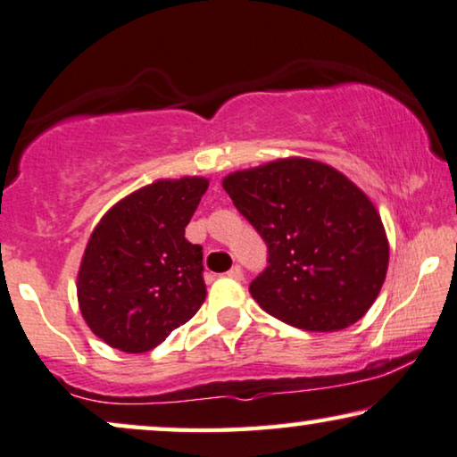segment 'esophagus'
Here are the masks:
<instances>
[{"label": "esophagus", "instance_id": "obj_1", "mask_svg": "<svg viewBox=\"0 0 457 457\" xmlns=\"http://www.w3.org/2000/svg\"><path fill=\"white\" fill-rule=\"evenodd\" d=\"M228 276H229V278H234V279H245V271H242V267H240V265H234L232 270L228 271Z\"/></svg>", "mask_w": 457, "mask_h": 457}]
</instances>
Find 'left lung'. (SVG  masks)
Wrapping results in <instances>:
<instances>
[{
  "label": "left lung",
  "instance_id": "left-lung-1",
  "mask_svg": "<svg viewBox=\"0 0 457 457\" xmlns=\"http://www.w3.org/2000/svg\"><path fill=\"white\" fill-rule=\"evenodd\" d=\"M223 190L267 245L251 282L261 309L301 330L334 332L368 313L385 284L378 211L349 178L312 158L229 173Z\"/></svg>",
  "mask_w": 457,
  "mask_h": 457
}]
</instances>
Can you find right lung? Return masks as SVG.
Here are the masks:
<instances>
[{
    "label": "right lung",
    "mask_w": 457,
    "mask_h": 457,
    "mask_svg": "<svg viewBox=\"0 0 457 457\" xmlns=\"http://www.w3.org/2000/svg\"><path fill=\"white\" fill-rule=\"evenodd\" d=\"M206 187L204 178L158 179L119 200L91 232L79 309L112 349H154L204 303L203 246L186 240V225Z\"/></svg>",
    "instance_id": "obj_1"
}]
</instances>
